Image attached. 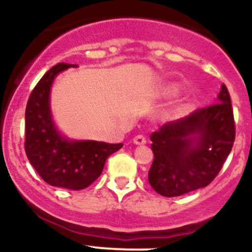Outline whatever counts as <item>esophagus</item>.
I'll return each mask as SVG.
<instances>
[{"label":"esophagus","mask_w":252,"mask_h":252,"mask_svg":"<svg viewBox=\"0 0 252 252\" xmlns=\"http://www.w3.org/2000/svg\"><path fill=\"white\" fill-rule=\"evenodd\" d=\"M133 142L135 145H144L146 144V138L144 135H136L135 138L133 139Z\"/></svg>","instance_id":"obj_1"}]
</instances>
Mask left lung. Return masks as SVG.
Wrapping results in <instances>:
<instances>
[{
    "label": "left lung",
    "mask_w": 252,
    "mask_h": 252,
    "mask_svg": "<svg viewBox=\"0 0 252 252\" xmlns=\"http://www.w3.org/2000/svg\"><path fill=\"white\" fill-rule=\"evenodd\" d=\"M150 139L155 158L149 182L155 191L174 197L207 187L220 173L235 139L227 86L222 84L215 105L163 124Z\"/></svg>",
    "instance_id": "8db88e82"
}]
</instances>
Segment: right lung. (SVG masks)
<instances>
[{
    "instance_id": "right-lung-1",
    "label": "right lung",
    "mask_w": 252,
    "mask_h": 252,
    "mask_svg": "<svg viewBox=\"0 0 252 252\" xmlns=\"http://www.w3.org/2000/svg\"><path fill=\"white\" fill-rule=\"evenodd\" d=\"M77 64L58 63L40 79L25 108V154L40 177L52 187L81 190L93 184L106 159L123 144L95 140H68L52 119L50 91L55 78Z\"/></svg>"
}]
</instances>
